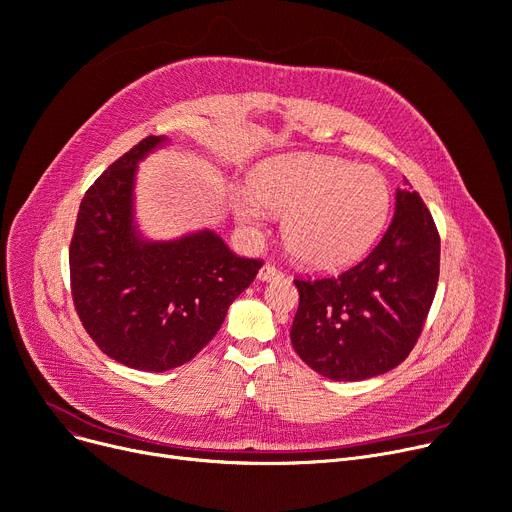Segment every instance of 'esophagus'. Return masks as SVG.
Returning a JSON list of instances; mask_svg holds the SVG:
<instances>
[{"label": "esophagus", "mask_w": 512, "mask_h": 512, "mask_svg": "<svg viewBox=\"0 0 512 512\" xmlns=\"http://www.w3.org/2000/svg\"><path fill=\"white\" fill-rule=\"evenodd\" d=\"M277 277H281V270L275 268L273 264H264V266L260 268V273H258V279H260V281H273V279H277Z\"/></svg>", "instance_id": "1"}]
</instances>
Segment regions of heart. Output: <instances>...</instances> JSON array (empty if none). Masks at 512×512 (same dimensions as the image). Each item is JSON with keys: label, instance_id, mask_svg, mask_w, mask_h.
I'll return each instance as SVG.
<instances>
[{"label": "heart", "instance_id": "b5f03b06", "mask_svg": "<svg viewBox=\"0 0 512 512\" xmlns=\"http://www.w3.org/2000/svg\"><path fill=\"white\" fill-rule=\"evenodd\" d=\"M390 206L386 179L372 167L333 157H295L264 167L254 196L237 194L233 217L260 233L266 210L287 215L283 225L291 254L316 268H341L362 258L384 229Z\"/></svg>", "mask_w": 512, "mask_h": 512}]
</instances>
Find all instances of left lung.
Here are the masks:
<instances>
[{"instance_id":"1","label":"left lung","mask_w":512,"mask_h":512,"mask_svg":"<svg viewBox=\"0 0 512 512\" xmlns=\"http://www.w3.org/2000/svg\"><path fill=\"white\" fill-rule=\"evenodd\" d=\"M440 275V235L413 190H397L378 246L335 277L295 279L291 345L330 380H366L397 368L422 335Z\"/></svg>"}]
</instances>
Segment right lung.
<instances>
[{
  "label": "right lung",
  "mask_w": 512,
  "mask_h": 512,
  "mask_svg": "<svg viewBox=\"0 0 512 512\" xmlns=\"http://www.w3.org/2000/svg\"><path fill=\"white\" fill-rule=\"evenodd\" d=\"M165 142L140 140L86 190L70 244L72 299L86 333L115 362L144 372L190 362L262 266L210 229L169 242L142 237L136 169Z\"/></svg>",
  "instance_id": "add662e5"
}]
</instances>
